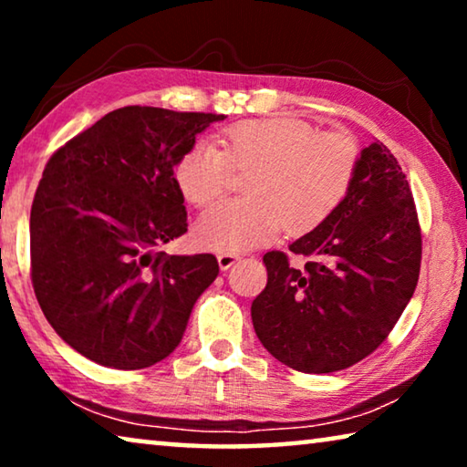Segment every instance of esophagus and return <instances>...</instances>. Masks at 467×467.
Masks as SVG:
<instances>
[{
  "label": "esophagus",
  "instance_id": "esophagus-1",
  "mask_svg": "<svg viewBox=\"0 0 467 467\" xmlns=\"http://www.w3.org/2000/svg\"><path fill=\"white\" fill-rule=\"evenodd\" d=\"M239 255H236V253H218V265H220V270H231V267L239 262Z\"/></svg>",
  "mask_w": 467,
  "mask_h": 467
}]
</instances>
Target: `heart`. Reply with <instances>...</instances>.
Here are the masks:
<instances>
[{
    "label": "heart",
    "mask_w": 467,
    "mask_h": 467,
    "mask_svg": "<svg viewBox=\"0 0 467 467\" xmlns=\"http://www.w3.org/2000/svg\"><path fill=\"white\" fill-rule=\"evenodd\" d=\"M223 150L197 141L179 158L175 181L193 205H208L243 171V200L216 203L195 224L203 249L239 253L280 231L305 234L321 226L350 192L358 148L348 133H319L298 119L234 123L223 133Z\"/></svg>",
    "instance_id": "1"
}]
</instances>
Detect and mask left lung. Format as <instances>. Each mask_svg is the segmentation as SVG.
<instances>
[{"label": "left lung", "instance_id": "obj_1", "mask_svg": "<svg viewBox=\"0 0 467 467\" xmlns=\"http://www.w3.org/2000/svg\"><path fill=\"white\" fill-rule=\"evenodd\" d=\"M306 255H264L267 284L251 305L259 342L300 373H334L381 346L412 298L422 239L401 167L375 140L362 148L350 192L326 223L288 244Z\"/></svg>", "mask_w": 467, "mask_h": 467}]
</instances>
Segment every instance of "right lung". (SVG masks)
Here are the masks:
<instances>
[{
    "label": "right lung",
    "instance_id": "right-lung-1",
    "mask_svg": "<svg viewBox=\"0 0 467 467\" xmlns=\"http://www.w3.org/2000/svg\"><path fill=\"white\" fill-rule=\"evenodd\" d=\"M224 115L123 107L55 152L30 210L33 286L63 342L102 367H152L179 346L210 253L167 255L187 233L175 167Z\"/></svg>",
    "mask_w": 467,
    "mask_h": 467
}]
</instances>
